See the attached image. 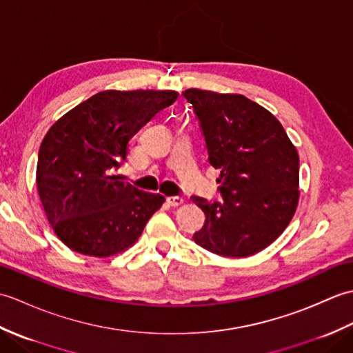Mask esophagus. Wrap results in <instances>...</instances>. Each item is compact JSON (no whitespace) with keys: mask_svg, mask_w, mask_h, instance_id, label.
<instances>
[{"mask_svg":"<svg viewBox=\"0 0 353 353\" xmlns=\"http://www.w3.org/2000/svg\"><path fill=\"white\" fill-rule=\"evenodd\" d=\"M167 201L171 206H179L183 203V199L181 196H171V197H167Z\"/></svg>","mask_w":353,"mask_h":353,"instance_id":"obj_1","label":"esophagus"}]
</instances>
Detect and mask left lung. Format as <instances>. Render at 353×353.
Returning <instances> with one entry per match:
<instances>
[{"label": "left lung", "mask_w": 353, "mask_h": 353, "mask_svg": "<svg viewBox=\"0 0 353 353\" xmlns=\"http://www.w3.org/2000/svg\"><path fill=\"white\" fill-rule=\"evenodd\" d=\"M209 163L220 170L221 201L191 197L206 220L194 234L203 249L245 258L288 226L299 201V154L274 115L238 94L186 89Z\"/></svg>", "instance_id": "obj_1"}]
</instances>
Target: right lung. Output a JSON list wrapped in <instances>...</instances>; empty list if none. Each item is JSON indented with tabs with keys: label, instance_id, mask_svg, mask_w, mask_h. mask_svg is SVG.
<instances>
[{
	"label": "right lung",
	"instance_id": "right-lung-1",
	"mask_svg": "<svg viewBox=\"0 0 353 353\" xmlns=\"http://www.w3.org/2000/svg\"><path fill=\"white\" fill-rule=\"evenodd\" d=\"M176 91H103L51 125L39 148L36 183L47 219L71 250L106 258L125 250L165 201L119 181L127 144Z\"/></svg>",
	"mask_w": 353,
	"mask_h": 353
}]
</instances>
